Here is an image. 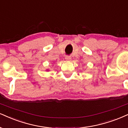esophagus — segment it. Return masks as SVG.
I'll return each mask as SVG.
<instances>
[{"label":"esophagus","instance_id":"1","mask_svg":"<svg viewBox=\"0 0 128 128\" xmlns=\"http://www.w3.org/2000/svg\"><path fill=\"white\" fill-rule=\"evenodd\" d=\"M65 59H66V61L70 62V60H71V58H70V56H66V58H65Z\"/></svg>","mask_w":128,"mask_h":128}]
</instances>
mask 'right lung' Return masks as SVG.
Segmentation results:
<instances>
[{"label": "right lung", "instance_id": "obj_1", "mask_svg": "<svg viewBox=\"0 0 128 128\" xmlns=\"http://www.w3.org/2000/svg\"><path fill=\"white\" fill-rule=\"evenodd\" d=\"M47 70H48V69H47Z\"/></svg>", "mask_w": 128, "mask_h": 128}]
</instances>
